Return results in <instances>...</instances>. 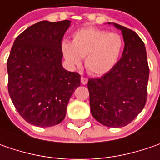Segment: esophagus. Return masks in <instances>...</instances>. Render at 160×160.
Returning a JSON list of instances; mask_svg holds the SVG:
<instances>
[{
    "label": "esophagus",
    "instance_id": "34e87169",
    "mask_svg": "<svg viewBox=\"0 0 160 160\" xmlns=\"http://www.w3.org/2000/svg\"><path fill=\"white\" fill-rule=\"evenodd\" d=\"M80 82H81V84L85 85V84H87L88 83V79L87 78H85V77H81V78H80Z\"/></svg>",
    "mask_w": 160,
    "mask_h": 160
}]
</instances>
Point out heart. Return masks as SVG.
Segmentation results:
<instances>
[{"mask_svg":"<svg viewBox=\"0 0 160 160\" xmlns=\"http://www.w3.org/2000/svg\"><path fill=\"white\" fill-rule=\"evenodd\" d=\"M123 50V39L117 33L97 28H84L72 35V42L63 40L61 51L71 68L80 66L82 57L88 72L100 76L116 65Z\"/></svg>","mask_w":160,"mask_h":160,"instance_id":"obj_1","label":"heart"}]
</instances>
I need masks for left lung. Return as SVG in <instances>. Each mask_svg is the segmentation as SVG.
<instances>
[{
	"label": "left lung",
	"instance_id": "left-lung-1",
	"mask_svg": "<svg viewBox=\"0 0 160 160\" xmlns=\"http://www.w3.org/2000/svg\"><path fill=\"white\" fill-rule=\"evenodd\" d=\"M113 24L123 37L122 55L109 72L89 79L88 88L94 118L103 125L117 128L130 123L144 108L149 69L141 38L132 29Z\"/></svg>",
	"mask_w": 160,
	"mask_h": 160
}]
</instances>
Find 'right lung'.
Masks as SVG:
<instances>
[{
    "label": "right lung",
    "mask_w": 160,
    "mask_h": 160,
    "mask_svg": "<svg viewBox=\"0 0 160 160\" xmlns=\"http://www.w3.org/2000/svg\"><path fill=\"white\" fill-rule=\"evenodd\" d=\"M70 20L32 25L15 39L7 61L8 90L25 121L38 127L60 123L80 75L62 65L61 44Z\"/></svg>",
    "instance_id": "right-lung-1"
}]
</instances>
